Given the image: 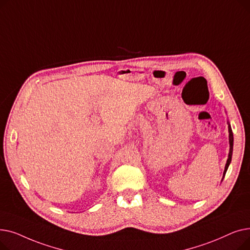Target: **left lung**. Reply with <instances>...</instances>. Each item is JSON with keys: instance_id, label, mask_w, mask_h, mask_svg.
<instances>
[{"instance_id": "left-lung-1", "label": "left lung", "mask_w": 250, "mask_h": 250, "mask_svg": "<svg viewBox=\"0 0 250 250\" xmlns=\"http://www.w3.org/2000/svg\"><path fill=\"white\" fill-rule=\"evenodd\" d=\"M228 129H229V144H230V150H229V155H228V159H227V163L225 165V170H224V173H223V178H224L226 172H227V169L231 163V159H232V152H233V133H232V128L230 124L228 123Z\"/></svg>"}]
</instances>
